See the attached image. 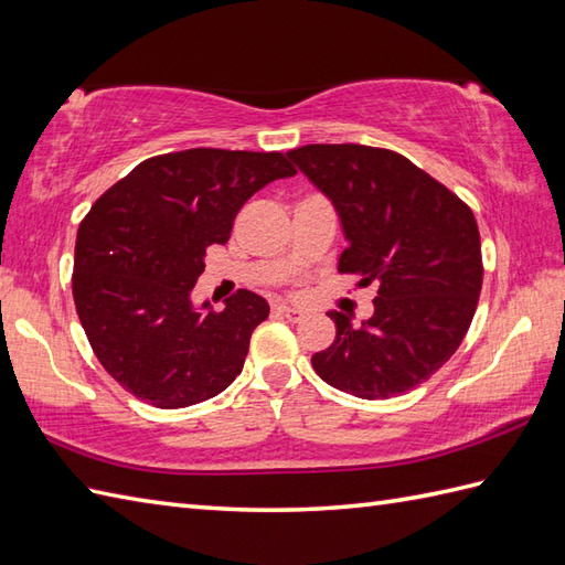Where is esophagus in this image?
<instances>
[{"label": "esophagus", "mask_w": 565, "mask_h": 565, "mask_svg": "<svg viewBox=\"0 0 565 565\" xmlns=\"http://www.w3.org/2000/svg\"><path fill=\"white\" fill-rule=\"evenodd\" d=\"M278 311H280V313H285L287 319H290L292 323H299V321L305 319V316H307V311H305V309H299V307H290V305H280V307H278Z\"/></svg>", "instance_id": "esophagus-1"}]
</instances>
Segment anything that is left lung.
I'll list each match as a JSON object with an SVG mask.
<instances>
[{
  "mask_svg": "<svg viewBox=\"0 0 565 565\" xmlns=\"http://www.w3.org/2000/svg\"><path fill=\"white\" fill-rule=\"evenodd\" d=\"M333 203L348 246L340 273L379 282L374 313L328 311L333 345L311 356L330 386L364 401L417 388L441 369L472 323L481 292V244L472 211L393 150L313 143L287 153Z\"/></svg>",
  "mask_w": 565,
  "mask_h": 565,
  "instance_id": "8db88e82",
  "label": "left lung"
}]
</instances>
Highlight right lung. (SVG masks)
<instances>
[{
    "label": "right lung",
    "instance_id": "add662e5",
    "mask_svg": "<svg viewBox=\"0 0 565 565\" xmlns=\"http://www.w3.org/2000/svg\"><path fill=\"white\" fill-rule=\"evenodd\" d=\"M292 174L282 153L189 148L136 164L95 201L76 235L72 290L95 356L124 391L177 409L242 374L268 301L239 290L213 311L191 290L242 205Z\"/></svg>",
    "mask_w": 565,
    "mask_h": 565
}]
</instances>
